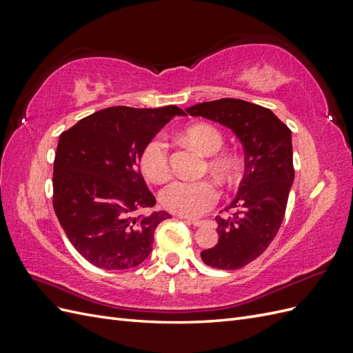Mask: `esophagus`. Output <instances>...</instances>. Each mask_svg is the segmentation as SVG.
<instances>
[{
	"label": "esophagus",
	"mask_w": 353,
	"mask_h": 353,
	"mask_svg": "<svg viewBox=\"0 0 353 353\" xmlns=\"http://www.w3.org/2000/svg\"><path fill=\"white\" fill-rule=\"evenodd\" d=\"M183 219L190 222V223H193L194 227H201L203 225V221H199V219H188V218H183Z\"/></svg>",
	"instance_id": "1"
}]
</instances>
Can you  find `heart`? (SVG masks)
I'll list each match as a JSON object with an SVG mask.
<instances>
[{"instance_id":"obj_1","label":"heart","mask_w":353,"mask_h":353,"mask_svg":"<svg viewBox=\"0 0 353 353\" xmlns=\"http://www.w3.org/2000/svg\"><path fill=\"white\" fill-rule=\"evenodd\" d=\"M183 140L193 145L205 156H215L223 147V137L215 126L209 123H194L185 128ZM140 166L144 176L152 183H162L169 175V153L163 138H152L140 154ZM210 169L221 179L230 181L236 174V165L228 156H215L210 160ZM219 190L212 181H183L178 179L166 185L160 193L162 205L176 215L197 218L215 205Z\"/></svg>"}]
</instances>
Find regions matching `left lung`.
<instances>
[{"mask_svg":"<svg viewBox=\"0 0 353 353\" xmlns=\"http://www.w3.org/2000/svg\"><path fill=\"white\" fill-rule=\"evenodd\" d=\"M231 130L244 148V175L230 203L231 218H219L216 245L201 261L216 270H240L261 256L279 232L294 181L292 131L272 110L249 101L222 99L185 109Z\"/></svg>","mask_w":353,"mask_h":353,"instance_id":"1","label":"left lung"}]
</instances>
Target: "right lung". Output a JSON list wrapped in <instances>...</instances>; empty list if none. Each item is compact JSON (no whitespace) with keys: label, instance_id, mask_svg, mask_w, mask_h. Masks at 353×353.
<instances>
[{"label":"right lung","instance_id":"right-lung-1","mask_svg":"<svg viewBox=\"0 0 353 353\" xmlns=\"http://www.w3.org/2000/svg\"><path fill=\"white\" fill-rule=\"evenodd\" d=\"M175 116L176 105L103 109L61 132L52 172V206L72 245L103 270H130L152 253L154 231L172 218L156 205L140 170L144 145Z\"/></svg>","mask_w":353,"mask_h":353}]
</instances>
